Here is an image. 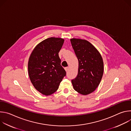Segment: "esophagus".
<instances>
[{
    "instance_id": "1",
    "label": "esophagus",
    "mask_w": 131,
    "mask_h": 131,
    "mask_svg": "<svg viewBox=\"0 0 131 131\" xmlns=\"http://www.w3.org/2000/svg\"><path fill=\"white\" fill-rule=\"evenodd\" d=\"M64 69L66 70V71H67L68 70V69H69V67H65Z\"/></svg>"
}]
</instances>
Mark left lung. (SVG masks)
<instances>
[{
	"label": "left lung",
	"instance_id": "8db88e82",
	"mask_svg": "<svg viewBox=\"0 0 131 131\" xmlns=\"http://www.w3.org/2000/svg\"><path fill=\"white\" fill-rule=\"evenodd\" d=\"M79 62L78 72L71 80L74 90L88 95L98 87L104 72V63L101 54L90 42L80 39H70Z\"/></svg>",
	"mask_w": 131,
	"mask_h": 131
}]
</instances>
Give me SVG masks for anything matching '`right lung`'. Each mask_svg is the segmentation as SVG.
Returning a JSON list of instances; mask_svg holds the SVG:
<instances>
[{"label": "right lung", "instance_id": "right-lung-1", "mask_svg": "<svg viewBox=\"0 0 131 131\" xmlns=\"http://www.w3.org/2000/svg\"><path fill=\"white\" fill-rule=\"evenodd\" d=\"M64 41L60 38L46 39L36 46L30 55L28 63L30 80L34 88L43 95H49L57 91L66 75L59 56Z\"/></svg>", "mask_w": 131, "mask_h": 131}]
</instances>
